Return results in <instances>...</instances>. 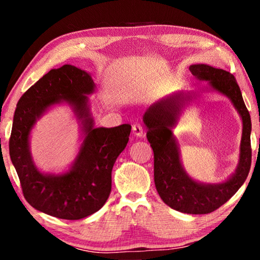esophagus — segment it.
<instances>
[{
  "label": "esophagus",
  "mask_w": 260,
  "mask_h": 260,
  "mask_svg": "<svg viewBox=\"0 0 260 260\" xmlns=\"http://www.w3.org/2000/svg\"><path fill=\"white\" fill-rule=\"evenodd\" d=\"M133 133L134 135L139 136V138H142V136H144V131H143V127L141 126L140 124H135L133 125Z\"/></svg>",
  "instance_id": "esophagus-1"
}]
</instances>
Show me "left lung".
Wrapping results in <instances>:
<instances>
[{
  "instance_id": "1",
  "label": "left lung",
  "mask_w": 260,
  "mask_h": 260,
  "mask_svg": "<svg viewBox=\"0 0 260 260\" xmlns=\"http://www.w3.org/2000/svg\"><path fill=\"white\" fill-rule=\"evenodd\" d=\"M192 76L209 81L213 89L232 100L243 122L240 162L230 180L219 184H202L193 181L184 172L180 162L178 146L171 128L177 124L179 114L190 96L174 94L149 108L143 117L148 127L147 139L153 150V177L160 199L180 212L206 214L219 209L239 190L248 178L251 166V119L240 87L233 74L205 64L190 65Z\"/></svg>"
}]
</instances>
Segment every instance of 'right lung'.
I'll list each match as a JSON object with an SVG mask.
<instances>
[{"instance_id":"obj_1","label":"right lung","mask_w":260,"mask_h":260,"mask_svg":"<svg viewBox=\"0 0 260 260\" xmlns=\"http://www.w3.org/2000/svg\"><path fill=\"white\" fill-rule=\"evenodd\" d=\"M87 72L73 65L50 70L29 87L17 103L9 152L18 174L25 200L34 209L52 217L78 220L95 213L111 192V172L128 142L131 125L94 128L86 94L94 91ZM68 102L84 125L85 139L73 169L60 176L42 175L28 148L30 129L36 118L50 105Z\"/></svg>"}]
</instances>
